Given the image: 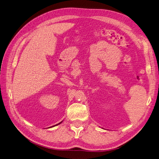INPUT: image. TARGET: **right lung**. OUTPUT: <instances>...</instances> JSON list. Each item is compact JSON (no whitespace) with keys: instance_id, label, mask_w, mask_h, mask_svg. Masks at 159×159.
I'll return each instance as SVG.
<instances>
[{"instance_id":"obj_1","label":"right lung","mask_w":159,"mask_h":159,"mask_svg":"<svg viewBox=\"0 0 159 159\" xmlns=\"http://www.w3.org/2000/svg\"><path fill=\"white\" fill-rule=\"evenodd\" d=\"M61 122H62V121H61ZM61 122H60V123H59V124H57V125H54V126H56V125H59V124H61Z\"/></svg>"}]
</instances>
